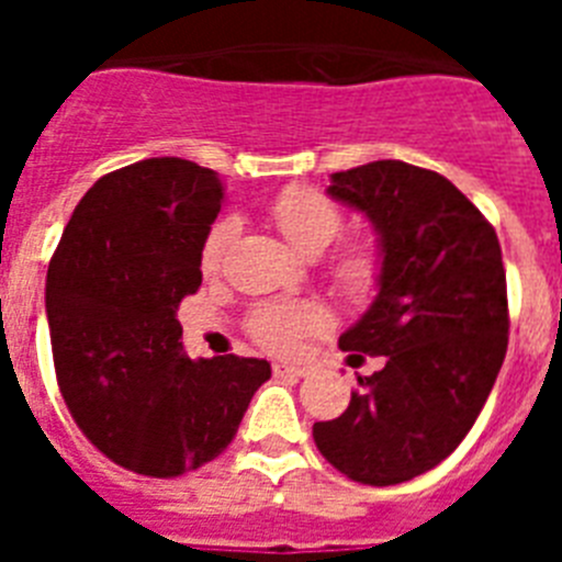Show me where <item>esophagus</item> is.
Returning <instances> with one entry per match:
<instances>
[{
  "label": "esophagus",
  "mask_w": 562,
  "mask_h": 562,
  "mask_svg": "<svg viewBox=\"0 0 562 562\" xmlns=\"http://www.w3.org/2000/svg\"><path fill=\"white\" fill-rule=\"evenodd\" d=\"M272 374H276V376H306V374H310V366H295V362H276V366H272Z\"/></svg>",
  "instance_id": "34e87169"
}]
</instances>
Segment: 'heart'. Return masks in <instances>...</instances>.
<instances>
[{
	"mask_svg": "<svg viewBox=\"0 0 562 562\" xmlns=\"http://www.w3.org/2000/svg\"><path fill=\"white\" fill-rule=\"evenodd\" d=\"M270 216L284 233L286 241L301 252H324L340 236L342 213L329 193L312 186H290L278 193L270 205ZM238 236L236 216H225L207 231L202 241V270L207 276L220 272L227 252ZM331 276L349 295H371L380 284L382 252L374 238L362 236L340 250L331 265ZM329 326V312L312 301H270L258 304L247 317V331L267 351H295L306 335L324 331Z\"/></svg>",
	"mask_w": 562,
	"mask_h": 562,
	"instance_id": "obj_1",
	"label": "heart"
}]
</instances>
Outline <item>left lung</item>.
Returning a JSON list of instances; mask_svg holds the SVG:
<instances>
[{"label":"left lung","instance_id":"left-lung-1","mask_svg":"<svg viewBox=\"0 0 562 562\" xmlns=\"http://www.w3.org/2000/svg\"><path fill=\"white\" fill-rule=\"evenodd\" d=\"M329 196L369 216L382 250L380 292L340 349L385 366L312 436L351 481L402 484L459 448L495 385L509 340L498 236L453 182L402 160L331 173Z\"/></svg>","mask_w":562,"mask_h":562}]
</instances>
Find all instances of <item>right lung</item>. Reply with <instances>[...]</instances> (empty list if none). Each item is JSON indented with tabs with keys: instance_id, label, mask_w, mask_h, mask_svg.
I'll return each mask as SVG.
<instances>
[{
	"instance_id": "right-lung-1",
	"label": "right lung",
	"mask_w": 562,
	"mask_h": 562,
	"mask_svg": "<svg viewBox=\"0 0 562 562\" xmlns=\"http://www.w3.org/2000/svg\"><path fill=\"white\" fill-rule=\"evenodd\" d=\"M222 202L211 168L132 162L83 193L49 261L58 389L83 436L132 473L173 479L216 459L270 380L267 360L182 351L177 310L200 290Z\"/></svg>"
}]
</instances>
